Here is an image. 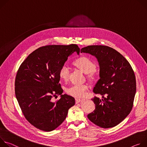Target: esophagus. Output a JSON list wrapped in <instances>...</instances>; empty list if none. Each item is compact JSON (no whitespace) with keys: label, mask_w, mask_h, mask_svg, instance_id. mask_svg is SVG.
Listing matches in <instances>:
<instances>
[{"label":"esophagus","mask_w":147,"mask_h":147,"mask_svg":"<svg viewBox=\"0 0 147 147\" xmlns=\"http://www.w3.org/2000/svg\"><path fill=\"white\" fill-rule=\"evenodd\" d=\"M82 100V99H75V102H76V103L77 104V103L80 102Z\"/></svg>","instance_id":"esophagus-1"}]
</instances>
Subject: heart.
I'll return each instance as SVG.
<instances>
[{
    "label": "heart",
    "instance_id": "1",
    "mask_svg": "<svg viewBox=\"0 0 147 147\" xmlns=\"http://www.w3.org/2000/svg\"><path fill=\"white\" fill-rule=\"evenodd\" d=\"M72 64L75 68L86 75L87 78L89 80H93L96 76V63L95 62L86 57H80L75 59ZM69 70L65 67L62 66L59 70V77L63 81H67L69 77ZM88 90V86L86 85H73L67 89V93L75 97H83L86 95Z\"/></svg>",
    "mask_w": 147,
    "mask_h": 147
}]
</instances>
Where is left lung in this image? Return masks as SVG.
Segmentation results:
<instances>
[{"instance_id": "obj_1", "label": "left lung", "mask_w": 147, "mask_h": 147, "mask_svg": "<svg viewBox=\"0 0 147 147\" xmlns=\"http://www.w3.org/2000/svg\"><path fill=\"white\" fill-rule=\"evenodd\" d=\"M80 53L96 57L100 67V79L93 92L100 94L102 99L94 96L92 100L94 110L88 117L102 128L113 127L120 123L131 112L136 92V79L128 61L115 49L106 45H89Z\"/></svg>"}]
</instances>
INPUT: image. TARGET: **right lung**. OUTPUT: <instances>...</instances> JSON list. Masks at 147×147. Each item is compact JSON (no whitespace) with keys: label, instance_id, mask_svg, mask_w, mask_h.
Instances as JSON below:
<instances>
[{"label":"right lung","instance_id":"right-lung-1","mask_svg":"<svg viewBox=\"0 0 147 147\" xmlns=\"http://www.w3.org/2000/svg\"><path fill=\"white\" fill-rule=\"evenodd\" d=\"M76 44L51 45L38 48L22 63L15 79V94L26 120L37 128L51 131L66 119L75 103L74 97L62 94L59 70L74 52ZM61 95L55 102L51 99Z\"/></svg>","mask_w":147,"mask_h":147}]
</instances>
